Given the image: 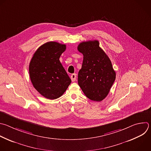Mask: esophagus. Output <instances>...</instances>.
I'll return each mask as SVG.
<instances>
[{"mask_svg":"<svg viewBox=\"0 0 151 151\" xmlns=\"http://www.w3.org/2000/svg\"><path fill=\"white\" fill-rule=\"evenodd\" d=\"M70 78H71L72 81V82H75V80H76V73L72 74L71 76H70Z\"/></svg>","mask_w":151,"mask_h":151,"instance_id":"esophagus-1","label":"esophagus"}]
</instances>
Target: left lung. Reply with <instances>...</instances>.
<instances>
[{"label":"left lung","mask_w":151,"mask_h":151,"mask_svg":"<svg viewBox=\"0 0 151 151\" xmlns=\"http://www.w3.org/2000/svg\"><path fill=\"white\" fill-rule=\"evenodd\" d=\"M99 44L98 40H93L82 42L78 46L83 56L78 84L87 98L98 102L107 96L116 79L111 62Z\"/></svg>","instance_id":"obj_1"}]
</instances>
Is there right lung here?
<instances>
[{
	"instance_id": "1",
	"label": "right lung",
	"mask_w": 151,
	"mask_h": 151,
	"mask_svg": "<svg viewBox=\"0 0 151 151\" xmlns=\"http://www.w3.org/2000/svg\"><path fill=\"white\" fill-rule=\"evenodd\" d=\"M66 48L65 44L47 42L36 50L29 63L31 81L35 89L46 98H59L71 83L59 60Z\"/></svg>"
}]
</instances>
